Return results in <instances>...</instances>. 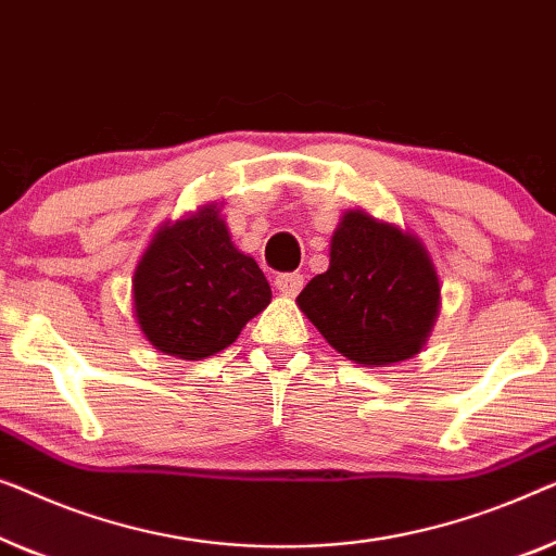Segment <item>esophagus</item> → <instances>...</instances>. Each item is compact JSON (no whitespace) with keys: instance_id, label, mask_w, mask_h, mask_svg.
<instances>
[{"instance_id":"obj_1","label":"esophagus","mask_w":556,"mask_h":556,"mask_svg":"<svg viewBox=\"0 0 556 556\" xmlns=\"http://www.w3.org/2000/svg\"><path fill=\"white\" fill-rule=\"evenodd\" d=\"M275 287L285 296H296L300 294V289L304 287V277L300 275V271H287V275H279L275 279Z\"/></svg>"}]
</instances>
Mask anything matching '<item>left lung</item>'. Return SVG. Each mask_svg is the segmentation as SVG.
I'll use <instances>...</instances> for the list:
<instances>
[{
	"mask_svg": "<svg viewBox=\"0 0 556 556\" xmlns=\"http://www.w3.org/2000/svg\"><path fill=\"white\" fill-rule=\"evenodd\" d=\"M438 300L441 287L424 244L365 211H350L332 237L330 269L302 289L296 304L338 353L380 367L420 353Z\"/></svg>",
	"mask_w": 556,
	"mask_h": 556,
	"instance_id": "obj_1",
	"label": "left lung"
}]
</instances>
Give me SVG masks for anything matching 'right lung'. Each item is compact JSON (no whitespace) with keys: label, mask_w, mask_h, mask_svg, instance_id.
Segmentation results:
<instances>
[{"label":"right lung","mask_w":556,"mask_h":556,"mask_svg":"<svg viewBox=\"0 0 556 556\" xmlns=\"http://www.w3.org/2000/svg\"><path fill=\"white\" fill-rule=\"evenodd\" d=\"M269 300L260 264L231 244L214 206L163 226L132 279L140 330L155 350L181 359L229 348Z\"/></svg>","instance_id":"right-lung-1"}]
</instances>
